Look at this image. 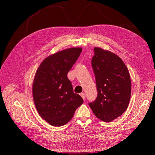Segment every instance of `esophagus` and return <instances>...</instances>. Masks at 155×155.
<instances>
[{"label":"esophagus","mask_w":155,"mask_h":155,"mask_svg":"<svg viewBox=\"0 0 155 155\" xmlns=\"http://www.w3.org/2000/svg\"><path fill=\"white\" fill-rule=\"evenodd\" d=\"M80 95H81V96L82 97L83 99L84 100H85V94H84V93H81Z\"/></svg>","instance_id":"1"}]
</instances>
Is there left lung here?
Here are the masks:
<instances>
[{"instance_id": "obj_1", "label": "left lung", "mask_w": 155, "mask_h": 155, "mask_svg": "<svg viewBox=\"0 0 155 155\" xmlns=\"http://www.w3.org/2000/svg\"><path fill=\"white\" fill-rule=\"evenodd\" d=\"M94 54L92 66L98 94L88 105L97 118L110 122L127 109L131 94L130 74L116 54L99 47L94 48Z\"/></svg>"}]
</instances>
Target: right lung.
<instances>
[{
	"label": "right lung",
	"mask_w": 155,
	"mask_h": 155,
	"mask_svg": "<svg viewBox=\"0 0 155 155\" xmlns=\"http://www.w3.org/2000/svg\"><path fill=\"white\" fill-rule=\"evenodd\" d=\"M81 47L64 49L45 58L37 68L32 95L41 117L55 127L67 124L83 100L74 93L67 74L76 63Z\"/></svg>",
	"instance_id": "add662e5"
}]
</instances>
